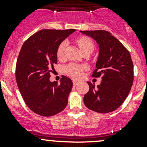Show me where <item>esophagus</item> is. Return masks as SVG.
I'll list each match as a JSON object with an SVG mask.
<instances>
[{"label": "esophagus", "instance_id": "1", "mask_svg": "<svg viewBox=\"0 0 147 147\" xmlns=\"http://www.w3.org/2000/svg\"><path fill=\"white\" fill-rule=\"evenodd\" d=\"M72 83H73V85H74V86H76L77 84H78V83H79V82H78V81H76V80H72Z\"/></svg>", "mask_w": 147, "mask_h": 147}]
</instances>
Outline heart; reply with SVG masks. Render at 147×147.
<instances>
[{
  "label": "heart",
  "mask_w": 147,
  "mask_h": 147,
  "mask_svg": "<svg viewBox=\"0 0 147 147\" xmlns=\"http://www.w3.org/2000/svg\"><path fill=\"white\" fill-rule=\"evenodd\" d=\"M75 43L78 46L80 50L82 52L84 55H88L92 53L95 47L94 42L88 37H80L75 40ZM67 48V42H62L57 47V57L58 60H62L65 58V50ZM87 69L86 66L82 65L69 64L65 67V73L72 78H80L82 75L83 71Z\"/></svg>",
  "instance_id": "obj_1"
}]
</instances>
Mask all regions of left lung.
Listing matches in <instances>:
<instances>
[{"label": "left lung", "mask_w": 147, "mask_h": 147, "mask_svg": "<svg viewBox=\"0 0 147 147\" xmlns=\"http://www.w3.org/2000/svg\"><path fill=\"white\" fill-rule=\"evenodd\" d=\"M80 32L91 37L98 45V58L92 76H102V82L97 87L87 82L90 90L84 96V105L99 113L115 111L126 100L132 86L134 68L131 55L109 32L86 30Z\"/></svg>", "instance_id": "8db88e82"}]
</instances>
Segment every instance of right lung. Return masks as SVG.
I'll return each instance as SVG.
<instances>
[{
  "instance_id": "right-lung-1",
  "label": "right lung",
  "mask_w": 147,
  "mask_h": 147,
  "mask_svg": "<svg viewBox=\"0 0 147 147\" xmlns=\"http://www.w3.org/2000/svg\"><path fill=\"white\" fill-rule=\"evenodd\" d=\"M75 29L41 30L24 42L16 63L18 87L28 107L38 115L50 117L66 107L72 82L62 77L60 84L50 80V69L57 62L59 45Z\"/></svg>"
}]
</instances>
